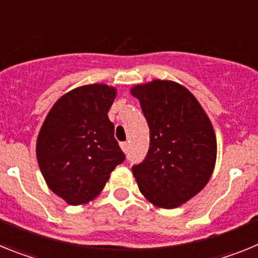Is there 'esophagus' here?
<instances>
[{
    "label": "esophagus",
    "instance_id": "obj_1",
    "mask_svg": "<svg viewBox=\"0 0 258 258\" xmlns=\"http://www.w3.org/2000/svg\"><path fill=\"white\" fill-rule=\"evenodd\" d=\"M120 147H121L122 151L127 152V150H129V143H127V142H121V143H120Z\"/></svg>",
    "mask_w": 258,
    "mask_h": 258
}]
</instances>
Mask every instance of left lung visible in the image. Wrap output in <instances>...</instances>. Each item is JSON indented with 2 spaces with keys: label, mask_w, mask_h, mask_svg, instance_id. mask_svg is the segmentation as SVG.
I'll return each instance as SVG.
<instances>
[{
  "label": "left lung",
  "mask_w": 258,
  "mask_h": 258,
  "mask_svg": "<svg viewBox=\"0 0 258 258\" xmlns=\"http://www.w3.org/2000/svg\"><path fill=\"white\" fill-rule=\"evenodd\" d=\"M150 127V149L132 170L141 192L160 208L179 207L211 178L217 142L213 126L197 98L173 81L154 80L137 85Z\"/></svg>",
  "instance_id": "8db88e82"
}]
</instances>
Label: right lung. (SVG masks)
Returning a JSON list of instances; mask_svg holds the SVG:
<instances>
[{
	"mask_svg": "<svg viewBox=\"0 0 258 258\" xmlns=\"http://www.w3.org/2000/svg\"><path fill=\"white\" fill-rule=\"evenodd\" d=\"M116 89L93 84L74 89L50 109L37 138L38 165L52 192L71 206L94 199L125 160L108 111Z\"/></svg>",
	"mask_w": 258,
	"mask_h": 258,
	"instance_id": "add662e5",
	"label": "right lung"
}]
</instances>
